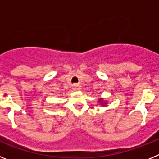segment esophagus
I'll list each match as a JSON object with an SVG mask.
<instances>
[{
  "mask_svg": "<svg viewBox=\"0 0 159 159\" xmlns=\"http://www.w3.org/2000/svg\"><path fill=\"white\" fill-rule=\"evenodd\" d=\"M73 89L74 90H80L81 89V86H80L79 85H77V84H75V85H73Z\"/></svg>",
  "mask_w": 159,
  "mask_h": 159,
  "instance_id": "esophagus-1",
  "label": "esophagus"
}]
</instances>
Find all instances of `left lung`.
Segmentation results:
<instances>
[{
	"label": "left lung",
	"instance_id": "obj_1",
	"mask_svg": "<svg viewBox=\"0 0 159 159\" xmlns=\"http://www.w3.org/2000/svg\"><path fill=\"white\" fill-rule=\"evenodd\" d=\"M98 102V103L102 106H107V103H108V102H107V101H105V98H100Z\"/></svg>",
	"mask_w": 159,
	"mask_h": 159
}]
</instances>
